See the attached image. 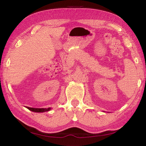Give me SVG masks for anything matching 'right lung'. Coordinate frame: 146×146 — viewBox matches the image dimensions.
I'll use <instances>...</instances> for the list:
<instances>
[{
  "mask_svg": "<svg viewBox=\"0 0 146 146\" xmlns=\"http://www.w3.org/2000/svg\"><path fill=\"white\" fill-rule=\"evenodd\" d=\"M29 110L33 112H36V113H43L46 111H48L51 110L50 108H29V107H26Z\"/></svg>",
  "mask_w": 146,
  "mask_h": 146,
  "instance_id": "add662e5",
  "label": "right lung"
}]
</instances>
